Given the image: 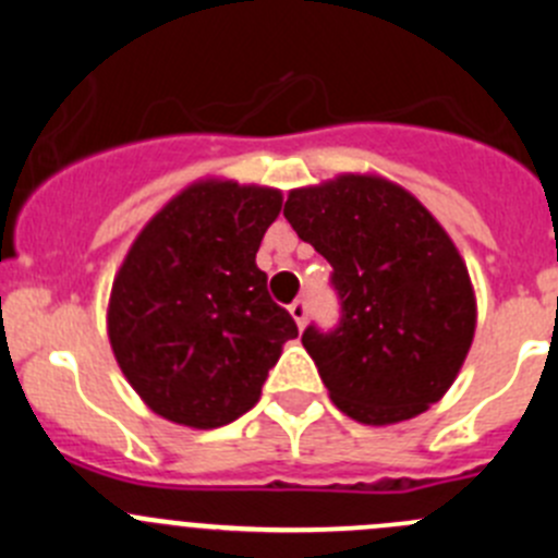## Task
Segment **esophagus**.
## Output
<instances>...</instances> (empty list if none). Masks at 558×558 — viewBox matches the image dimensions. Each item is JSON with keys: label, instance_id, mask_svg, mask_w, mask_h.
I'll use <instances>...</instances> for the list:
<instances>
[{"label": "esophagus", "instance_id": "1", "mask_svg": "<svg viewBox=\"0 0 558 558\" xmlns=\"http://www.w3.org/2000/svg\"><path fill=\"white\" fill-rule=\"evenodd\" d=\"M307 313H310V304L304 302V299H295V302L290 304V315H293V322L299 324V327L307 324Z\"/></svg>", "mask_w": 558, "mask_h": 558}]
</instances>
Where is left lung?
Instances as JSON below:
<instances>
[{"label": "left lung", "mask_w": 558, "mask_h": 558, "mask_svg": "<svg viewBox=\"0 0 558 558\" xmlns=\"http://www.w3.org/2000/svg\"><path fill=\"white\" fill-rule=\"evenodd\" d=\"M284 218L332 265L338 327L310 324L302 343L335 405L393 425L445 397L472 347L475 293L430 211L386 179L340 175L290 192Z\"/></svg>", "instance_id": "obj_1"}]
</instances>
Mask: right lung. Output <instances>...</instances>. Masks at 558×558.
<instances>
[{"label": "right lung", "mask_w": 558, "mask_h": 558, "mask_svg": "<svg viewBox=\"0 0 558 558\" xmlns=\"http://www.w3.org/2000/svg\"><path fill=\"white\" fill-rule=\"evenodd\" d=\"M282 192L201 181L142 229L113 279L108 338L136 393L175 425L223 427L256 405L299 327L256 268Z\"/></svg>", "instance_id": "right-lung-1"}]
</instances>
